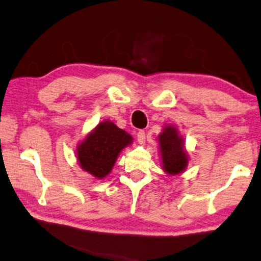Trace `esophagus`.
<instances>
[{"label":"esophagus","instance_id":"esophagus-1","mask_svg":"<svg viewBox=\"0 0 261 261\" xmlns=\"http://www.w3.org/2000/svg\"><path fill=\"white\" fill-rule=\"evenodd\" d=\"M136 138H138V142L139 143H144L146 141V132L144 130H139L138 132V135H136Z\"/></svg>","mask_w":261,"mask_h":261}]
</instances>
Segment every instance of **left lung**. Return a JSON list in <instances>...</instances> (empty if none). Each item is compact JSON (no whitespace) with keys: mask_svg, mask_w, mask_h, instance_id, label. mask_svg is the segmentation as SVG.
Segmentation results:
<instances>
[{"mask_svg":"<svg viewBox=\"0 0 261 261\" xmlns=\"http://www.w3.org/2000/svg\"><path fill=\"white\" fill-rule=\"evenodd\" d=\"M160 151L162 156L164 171L170 175H176L186 169L188 158L184 150L183 140L176 128L167 126L159 136Z\"/></svg>","mask_w":261,"mask_h":261,"instance_id":"left-lung-1","label":"left lung"}]
</instances>
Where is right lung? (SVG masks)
<instances>
[{
  "instance_id": "add662e5",
  "label": "right lung",
  "mask_w": 261,
  "mask_h": 261,
  "mask_svg": "<svg viewBox=\"0 0 261 261\" xmlns=\"http://www.w3.org/2000/svg\"><path fill=\"white\" fill-rule=\"evenodd\" d=\"M130 142L132 136L113 122H100L78 147V161L84 170L102 178L111 172L120 151Z\"/></svg>"
}]
</instances>
